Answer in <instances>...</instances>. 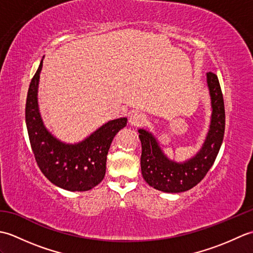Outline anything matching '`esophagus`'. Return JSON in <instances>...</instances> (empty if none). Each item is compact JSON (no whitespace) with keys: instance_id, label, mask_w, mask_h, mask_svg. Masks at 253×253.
Returning a JSON list of instances; mask_svg holds the SVG:
<instances>
[{"instance_id":"esophagus-1","label":"esophagus","mask_w":253,"mask_h":253,"mask_svg":"<svg viewBox=\"0 0 253 253\" xmlns=\"http://www.w3.org/2000/svg\"><path fill=\"white\" fill-rule=\"evenodd\" d=\"M147 123V116L142 113H133L129 116V124L131 126H143Z\"/></svg>"}]
</instances>
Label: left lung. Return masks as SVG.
Instances as JSON below:
<instances>
[{
    "mask_svg": "<svg viewBox=\"0 0 253 253\" xmlns=\"http://www.w3.org/2000/svg\"><path fill=\"white\" fill-rule=\"evenodd\" d=\"M207 84L211 99V121L202 147L189 160L181 163L170 160L152 132L138 129L142 147V177L154 189L169 193L189 190L203 179L215 161L224 138V100L215 74L207 73Z\"/></svg>",
    "mask_w": 253,
    "mask_h": 253,
    "instance_id": "1",
    "label": "left lung"
}]
</instances>
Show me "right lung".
Returning <instances> with one entry per match:
<instances>
[{"label": "right lung", "mask_w": 253, "mask_h": 253, "mask_svg": "<svg viewBox=\"0 0 253 253\" xmlns=\"http://www.w3.org/2000/svg\"><path fill=\"white\" fill-rule=\"evenodd\" d=\"M43 58L32 78L26 102V125L37 164L52 184L68 191H87L99 185L106 170V155L116 133L127 125L120 117L103 124L77 143L58 140L44 126L38 104Z\"/></svg>", "instance_id": "right-lung-1"}]
</instances>
